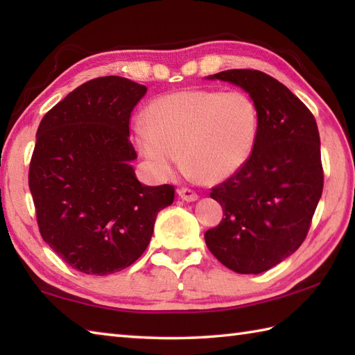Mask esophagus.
<instances>
[{
	"instance_id": "esophagus-1",
	"label": "esophagus",
	"mask_w": 355,
	"mask_h": 355,
	"mask_svg": "<svg viewBox=\"0 0 355 355\" xmlns=\"http://www.w3.org/2000/svg\"><path fill=\"white\" fill-rule=\"evenodd\" d=\"M177 193H178V197L182 198L183 201H195L198 198V195L195 193L192 189H189V187H180V189L177 191Z\"/></svg>"
}]
</instances>
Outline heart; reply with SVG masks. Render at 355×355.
<instances>
[{
	"label": "heart",
	"mask_w": 355,
	"mask_h": 355,
	"mask_svg": "<svg viewBox=\"0 0 355 355\" xmlns=\"http://www.w3.org/2000/svg\"><path fill=\"white\" fill-rule=\"evenodd\" d=\"M259 134V111L244 92L186 89L158 97L146 108V122L134 123L140 154L160 177L180 163L206 183L236 173L252 157Z\"/></svg>",
	"instance_id": "b5f03b06"
}]
</instances>
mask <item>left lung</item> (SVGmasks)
Listing matches in <instances>:
<instances>
[{"label":"left lung","mask_w":355,"mask_h":355,"mask_svg":"<svg viewBox=\"0 0 355 355\" xmlns=\"http://www.w3.org/2000/svg\"><path fill=\"white\" fill-rule=\"evenodd\" d=\"M209 79L252 96L259 134L248 162L212 187L224 218L205 239L223 266L258 275L296 252L310 230L323 189L318 123L299 97L266 73L227 70Z\"/></svg>","instance_id":"1"}]
</instances>
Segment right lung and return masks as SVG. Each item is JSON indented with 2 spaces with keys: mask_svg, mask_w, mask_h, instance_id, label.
<instances>
[{
  "mask_svg": "<svg viewBox=\"0 0 355 355\" xmlns=\"http://www.w3.org/2000/svg\"><path fill=\"white\" fill-rule=\"evenodd\" d=\"M146 87L120 76L88 80L41 120L28 168L36 221L59 258L105 276L137 261L173 186L141 184L131 166L130 117Z\"/></svg>",
  "mask_w": 355,
  "mask_h": 355,
  "instance_id": "right-lung-1",
  "label": "right lung"
}]
</instances>
